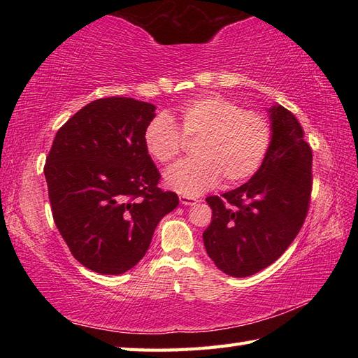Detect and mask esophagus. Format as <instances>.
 Wrapping results in <instances>:
<instances>
[{"mask_svg":"<svg viewBox=\"0 0 358 358\" xmlns=\"http://www.w3.org/2000/svg\"><path fill=\"white\" fill-rule=\"evenodd\" d=\"M180 203L185 204V206H194V204L199 201L196 199H194V196H189V195H180Z\"/></svg>","mask_w":358,"mask_h":358,"instance_id":"obj_1","label":"esophagus"}]
</instances>
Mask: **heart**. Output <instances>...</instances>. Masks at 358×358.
Here are the masks:
<instances>
[{
    "label": "heart",
    "instance_id": "obj_1",
    "mask_svg": "<svg viewBox=\"0 0 358 358\" xmlns=\"http://www.w3.org/2000/svg\"><path fill=\"white\" fill-rule=\"evenodd\" d=\"M195 140L192 158L164 172V183L183 195H200L223 185H237L260 169L268 154L272 127L263 113L243 109L222 95H203L185 103L171 118L158 113L144 127L143 143L152 158L169 163Z\"/></svg>",
    "mask_w": 358,
    "mask_h": 358
}]
</instances>
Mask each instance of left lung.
Returning <instances> with one entry per match:
<instances>
[{"instance_id": "1", "label": "left lung", "mask_w": 358, "mask_h": 358, "mask_svg": "<svg viewBox=\"0 0 358 358\" xmlns=\"http://www.w3.org/2000/svg\"><path fill=\"white\" fill-rule=\"evenodd\" d=\"M272 140L268 154L248 183L208 196L212 222L204 248L220 271L249 277L280 258L300 232L313 189V150L292 112L269 109Z\"/></svg>"}]
</instances>
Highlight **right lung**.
Returning a JSON list of instances; mask_svg holds the SVG:
<instances>
[{"instance_id":"right-lung-1","label":"right lung","mask_w":358,"mask_h":358,"mask_svg":"<svg viewBox=\"0 0 358 358\" xmlns=\"http://www.w3.org/2000/svg\"><path fill=\"white\" fill-rule=\"evenodd\" d=\"M155 106L100 98L58 129L44 175L52 215L72 255L87 269L120 275L148 252L157 224L178 206L158 187L143 143Z\"/></svg>"}]
</instances>
